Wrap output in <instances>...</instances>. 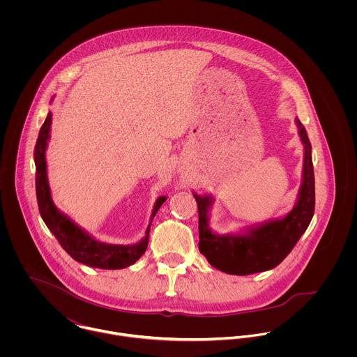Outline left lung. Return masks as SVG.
Masks as SVG:
<instances>
[{
  "instance_id": "8db88e82",
  "label": "left lung",
  "mask_w": 357,
  "mask_h": 357,
  "mask_svg": "<svg viewBox=\"0 0 357 357\" xmlns=\"http://www.w3.org/2000/svg\"><path fill=\"white\" fill-rule=\"evenodd\" d=\"M296 125L304 146L303 181L297 202L284 217L246 227L238 234L218 235L208 225L213 195L194 192L199 213V252L218 271L241 276L269 271L287 257L304 235L314 211V173L305 128L298 118Z\"/></svg>"
}]
</instances>
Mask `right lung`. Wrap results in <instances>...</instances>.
<instances>
[{"label": "right lung", "instance_id": "1", "mask_svg": "<svg viewBox=\"0 0 357 357\" xmlns=\"http://www.w3.org/2000/svg\"><path fill=\"white\" fill-rule=\"evenodd\" d=\"M52 112L40 130L34 149L36 162V192L41 217L50 228L60 246L75 261L88 266L100 269H122L135 264L144 255L149 246L150 228L159 207L166 201V197H159L153 204L150 224L146 229V236L135 245H111L96 241L85 229L77 225L67 214L60 211L52 201L51 187L47 173V147L51 137Z\"/></svg>", "mask_w": 357, "mask_h": 357}]
</instances>
